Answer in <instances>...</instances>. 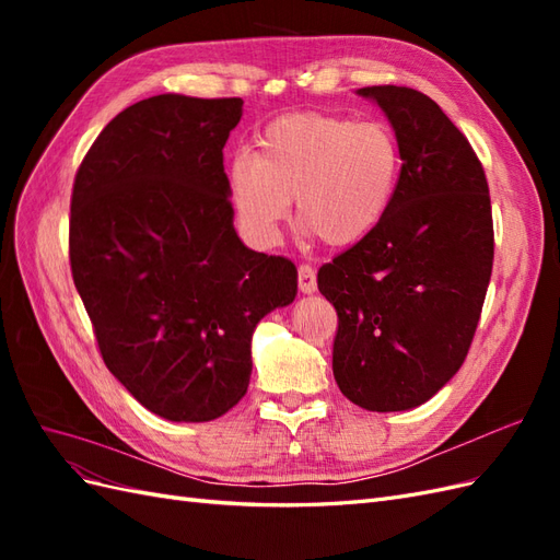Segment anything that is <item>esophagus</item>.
Here are the masks:
<instances>
[{
  "instance_id": "34e87169",
  "label": "esophagus",
  "mask_w": 560,
  "mask_h": 560,
  "mask_svg": "<svg viewBox=\"0 0 560 560\" xmlns=\"http://www.w3.org/2000/svg\"><path fill=\"white\" fill-rule=\"evenodd\" d=\"M299 290H301V294H313L317 290L315 268L308 264L299 266Z\"/></svg>"
}]
</instances>
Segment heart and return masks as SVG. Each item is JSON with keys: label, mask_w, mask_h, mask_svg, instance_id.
I'll list each match as a JSON object with an SVG mask.
<instances>
[{"label": "heart", "mask_w": 560, "mask_h": 560, "mask_svg": "<svg viewBox=\"0 0 560 560\" xmlns=\"http://www.w3.org/2000/svg\"><path fill=\"white\" fill-rule=\"evenodd\" d=\"M401 147L381 121L303 112L270 121L254 154L231 159L226 189L247 238L270 247L292 214L296 226L329 247H350L393 206Z\"/></svg>", "instance_id": "obj_1"}]
</instances>
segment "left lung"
<instances>
[{
    "instance_id": "8db88e82",
    "label": "left lung",
    "mask_w": 560,
    "mask_h": 560,
    "mask_svg": "<svg viewBox=\"0 0 560 560\" xmlns=\"http://www.w3.org/2000/svg\"><path fill=\"white\" fill-rule=\"evenodd\" d=\"M358 95L385 112L401 147L383 222L317 270L338 315L334 378L366 411H406L463 366L493 270L481 161L434 100L406 86Z\"/></svg>"
}]
</instances>
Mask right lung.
I'll return each instance as SVG.
<instances>
[{
	"label": "right lung",
	"mask_w": 560,
	"mask_h": 560,
	"mask_svg": "<svg viewBox=\"0 0 560 560\" xmlns=\"http://www.w3.org/2000/svg\"><path fill=\"white\" fill-rule=\"evenodd\" d=\"M241 116V97L140 100L74 179L70 264L100 354L173 422L214 420L245 397L254 327L296 296V266L233 229L222 149Z\"/></svg>",
	"instance_id": "1"
}]
</instances>
